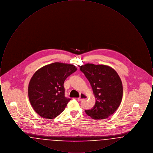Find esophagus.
I'll list each match as a JSON object with an SVG mask.
<instances>
[{
    "label": "esophagus",
    "mask_w": 153,
    "mask_h": 153,
    "mask_svg": "<svg viewBox=\"0 0 153 153\" xmlns=\"http://www.w3.org/2000/svg\"><path fill=\"white\" fill-rule=\"evenodd\" d=\"M87 95H85V94H83V93H81V94H80V97L77 99V100H78L79 101H82V100H84L87 99Z\"/></svg>",
    "instance_id": "obj_1"
}]
</instances>
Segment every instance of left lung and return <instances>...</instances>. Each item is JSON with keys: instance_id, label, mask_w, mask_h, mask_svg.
I'll use <instances>...</instances> for the list:
<instances>
[{"instance_id": "obj_1", "label": "left lung", "mask_w": 153, "mask_h": 153, "mask_svg": "<svg viewBox=\"0 0 153 153\" xmlns=\"http://www.w3.org/2000/svg\"><path fill=\"white\" fill-rule=\"evenodd\" d=\"M96 99L92 108L85 109L94 119H104L112 115L122 99V82L117 72L108 66L87 64L80 66Z\"/></svg>"}]
</instances>
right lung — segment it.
Listing matches in <instances>:
<instances>
[{"label": "right lung", "mask_w": 153, "mask_h": 153, "mask_svg": "<svg viewBox=\"0 0 153 153\" xmlns=\"http://www.w3.org/2000/svg\"><path fill=\"white\" fill-rule=\"evenodd\" d=\"M77 71L72 64L54 62L38 70L28 88L30 102L36 113L46 119H54L64 111L71 99L65 96L64 83Z\"/></svg>", "instance_id": "add662e5"}]
</instances>
